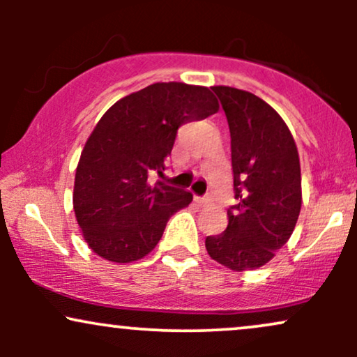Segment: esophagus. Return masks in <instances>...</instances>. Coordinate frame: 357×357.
Instances as JSON below:
<instances>
[{
    "mask_svg": "<svg viewBox=\"0 0 357 357\" xmlns=\"http://www.w3.org/2000/svg\"><path fill=\"white\" fill-rule=\"evenodd\" d=\"M211 202H213V199H211V196H210V195L203 196V198H199V199H198V203H199V204H203V206H206V204H210Z\"/></svg>",
    "mask_w": 357,
    "mask_h": 357,
    "instance_id": "obj_1",
    "label": "esophagus"
}]
</instances>
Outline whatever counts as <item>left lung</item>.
Here are the masks:
<instances>
[{
  "mask_svg": "<svg viewBox=\"0 0 357 357\" xmlns=\"http://www.w3.org/2000/svg\"><path fill=\"white\" fill-rule=\"evenodd\" d=\"M231 137L233 191L228 227L208 236V253L243 272L265 265L287 243L302 204L301 162L289 127L265 100L233 87H213Z\"/></svg>",
  "mask_w": 357,
  "mask_h": 357,
  "instance_id": "left-lung-1",
  "label": "left lung"
}]
</instances>
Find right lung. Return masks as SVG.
Masks as SVG:
<instances>
[{"mask_svg": "<svg viewBox=\"0 0 357 357\" xmlns=\"http://www.w3.org/2000/svg\"><path fill=\"white\" fill-rule=\"evenodd\" d=\"M218 107L210 89L169 82L130 93L102 116L82 151L73 186L77 221L97 255L129 264L158 245L167 220L192 195L149 178L166 169L179 127Z\"/></svg>", "mask_w": 357, "mask_h": 357, "instance_id": "obj_1", "label": "right lung"}]
</instances>
